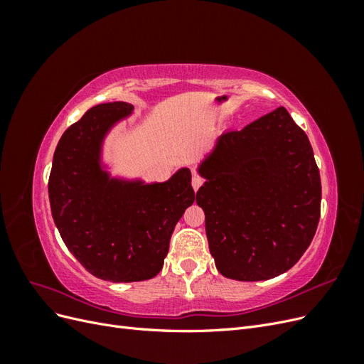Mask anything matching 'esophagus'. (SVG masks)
Listing matches in <instances>:
<instances>
[{"mask_svg":"<svg viewBox=\"0 0 364 364\" xmlns=\"http://www.w3.org/2000/svg\"><path fill=\"white\" fill-rule=\"evenodd\" d=\"M191 185H193V190L194 191H197V190H199L200 188V186L203 185V179L200 178V176H193V181H191Z\"/></svg>","mask_w":364,"mask_h":364,"instance_id":"obj_1","label":"esophagus"}]
</instances>
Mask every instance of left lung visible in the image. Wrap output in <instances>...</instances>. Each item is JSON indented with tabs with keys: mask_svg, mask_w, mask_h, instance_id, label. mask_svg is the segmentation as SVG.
Here are the masks:
<instances>
[{
	"mask_svg": "<svg viewBox=\"0 0 364 364\" xmlns=\"http://www.w3.org/2000/svg\"><path fill=\"white\" fill-rule=\"evenodd\" d=\"M217 270L235 281H266L290 270L310 246L322 186L305 132L285 107L243 130L226 132L197 164Z\"/></svg>",
	"mask_w": 364,
	"mask_h": 364,
	"instance_id": "left-lung-1",
	"label": "left lung"
}]
</instances>
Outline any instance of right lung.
<instances>
[{
	"instance_id": "right-lung-1",
	"label": "right lung",
	"mask_w": 364,
	"mask_h": 364,
	"mask_svg": "<svg viewBox=\"0 0 364 364\" xmlns=\"http://www.w3.org/2000/svg\"><path fill=\"white\" fill-rule=\"evenodd\" d=\"M132 111L126 102L91 107L65 130L48 181L51 214L65 246L91 274L112 282L156 277L174 226L194 202L186 167L165 182L111 173L105 142Z\"/></svg>"
}]
</instances>
